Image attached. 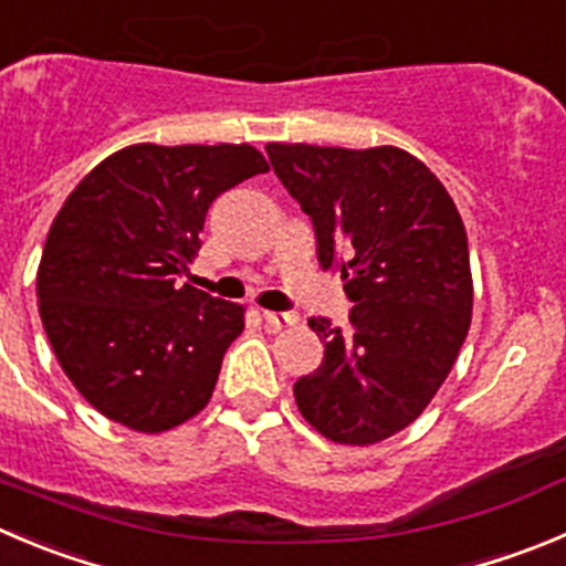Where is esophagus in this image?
Listing matches in <instances>:
<instances>
[{"label":"esophagus","mask_w":566,"mask_h":566,"mask_svg":"<svg viewBox=\"0 0 566 566\" xmlns=\"http://www.w3.org/2000/svg\"><path fill=\"white\" fill-rule=\"evenodd\" d=\"M262 318H265V324L273 326V329H284V326H293L295 321H298L293 313H273V310H265Z\"/></svg>","instance_id":"obj_1"}]
</instances>
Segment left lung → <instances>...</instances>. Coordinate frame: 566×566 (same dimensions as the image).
Masks as SVG:
<instances>
[{"mask_svg": "<svg viewBox=\"0 0 566 566\" xmlns=\"http://www.w3.org/2000/svg\"><path fill=\"white\" fill-rule=\"evenodd\" d=\"M310 214L324 271H337L348 326L310 318L324 363L293 385L329 441L368 447L405 430L443 385L472 324L463 220L443 184L399 147H265Z\"/></svg>", "mask_w": 566, "mask_h": 566, "instance_id": "obj_1", "label": "left lung"}]
</instances>
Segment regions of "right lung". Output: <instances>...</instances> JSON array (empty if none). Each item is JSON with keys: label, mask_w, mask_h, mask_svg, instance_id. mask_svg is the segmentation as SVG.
I'll list each match as a JSON object with an SVG mask.
<instances>
[{"label": "right lung", "mask_w": 566, "mask_h": 566, "mask_svg": "<svg viewBox=\"0 0 566 566\" xmlns=\"http://www.w3.org/2000/svg\"><path fill=\"white\" fill-rule=\"evenodd\" d=\"M259 172L268 161L251 145H130L61 206L35 279L41 324L105 419L164 432L211 399L245 310L178 276L214 198Z\"/></svg>", "instance_id": "obj_1"}]
</instances>
